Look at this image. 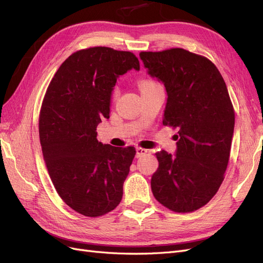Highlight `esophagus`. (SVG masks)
I'll use <instances>...</instances> for the list:
<instances>
[{"label": "esophagus", "mask_w": 263, "mask_h": 263, "mask_svg": "<svg viewBox=\"0 0 263 263\" xmlns=\"http://www.w3.org/2000/svg\"><path fill=\"white\" fill-rule=\"evenodd\" d=\"M147 153H148L147 149L140 148V147H137V148H136V157H137V158H140V157H142V156H145Z\"/></svg>", "instance_id": "1"}]
</instances>
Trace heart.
I'll list each match as a JSON object with an SVG mask.
<instances>
[{"label": "heart", "mask_w": 263, "mask_h": 263, "mask_svg": "<svg viewBox=\"0 0 263 263\" xmlns=\"http://www.w3.org/2000/svg\"><path fill=\"white\" fill-rule=\"evenodd\" d=\"M156 85H158V84H157L156 82H154V81H151V80H142V81H140L139 84H138L140 92L145 91V90H147V89H150V87L156 86Z\"/></svg>", "instance_id": "obj_1"}]
</instances>
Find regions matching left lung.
Here are the masks:
<instances>
[{
    "instance_id": "1",
    "label": "left lung",
    "mask_w": 263,
    "mask_h": 263,
    "mask_svg": "<svg viewBox=\"0 0 263 263\" xmlns=\"http://www.w3.org/2000/svg\"><path fill=\"white\" fill-rule=\"evenodd\" d=\"M139 57L165 87L162 124L179 130L176 154H156L151 191L171 211H196L216 194L229 160L235 113L226 83L212 61L182 48Z\"/></svg>"
}]
</instances>
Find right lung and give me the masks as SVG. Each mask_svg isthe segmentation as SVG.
I'll return each instance as SVG.
<instances>
[{"instance_id":"obj_1","label":"right lung","mask_w":263,"mask_h":263,"mask_svg":"<svg viewBox=\"0 0 263 263\" xmlns=\"http://www.w3.org/2000/svg\"><path fill=\"white\" fill-rule=\"evenodd\" d=\"M139 61L129 51L93 47L72 53L55 72L39 116L44 160L59 196L84 216L113 211L122 201L135 148L100 142L97 127L109 117L119 76Z\"/></svg>"}]
</instances>
